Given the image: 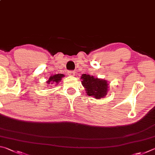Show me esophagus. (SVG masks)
<instances>
[{"label":"esophagus","mask_w":155,"mask_h":155,"mask_svg":"<svg viewBox=\"0 0 155 155\" xmlns=\"http://www.w3.org/2000/svg\"><path fill=\"white\" fill-rule=\"evenodd\" d=\"M68 75L70 76H74L75 75V71H68Z\"/></svg>","instance_id":"esophagus-1"}]
</instances>
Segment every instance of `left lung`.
Returning a JSON list of instances; mask_svg holds the SVG:
<instances>
[{
    "mask_svg": "<svg viewBox=\"0 0 155 155\" xmlns=\"http://www.w3.org/2000/svg\"><path fill=\"white\" fill-rule=\"evenodd\" d=\"M82 83L88 96H93L96 99H101L107 94V83L105 80L98 79L93 76L83 74L81 77Z\"/></svg>",
    "mask_w": 155,
    "mask_h": 155,
    "instance_id": "obj_1",
    "label": "left lung"
}]
</instances>
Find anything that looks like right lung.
I'll return each instance as SVG.
<instances>
[{"mask_svg": "<svg viewBox=\"0 0 155 155\" xmlns=\"http://www.w3.org/2000/svg\"><path fill=\"white\" fill-rule=\"evenodd\" d=\"M64 75L63 74H56L53 76H50V78H49V80L48 81V84H53V82L55 83H58L59 81H61L62 79V78L63 77Z\"/></svg>", "mask_w": 155, "mask_h": 155, "instance_id": "add662e5", "label": "right lung"}]
</instances>
